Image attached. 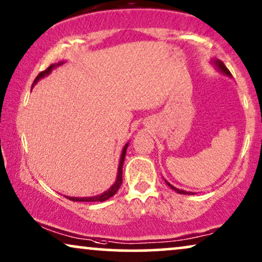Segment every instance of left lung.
Returning <instances> with one entry per match:
<instances>
[{
    "label": "left lung",
    "mask_w": 262,
    "mask_h": 262,
    "mask_svg": "<svg viewBox=\"0 0 262 262\" xmlns=\"http://www.w3.org/2000/svg\"><path fill=\"white\" fill-rule=\"evenodd\" d=\"M212 63H213L214 67L217 68V69H218V72H221L222 74H224V75H228V76H231V73L229 72V69L225 67V64L223 63V62H222L221 60H212ZM165 182H166L167 186H169L170 188H171V189H173V190L176 191V193H179V194H195V193H193V191H186V190L179 189V188L173 187L172 184H170L169 182H167L166 180H165Z\"/></svg>",
    "instance_id": "left-lung-1"
}]
</instances>
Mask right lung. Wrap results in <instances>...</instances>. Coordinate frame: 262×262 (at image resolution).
Masks as SVG:
<instances>
[{
	"label": "right lung",
	"mask_w": 262,
	"mask_h": 262,
	"mask_svg": "<svg viewBox=\"0 0 262 262\" xmlns=\"http://www.w3.org/2000/svg\"><path fill=\"white\" fill-rule=\"evenodd\" d=\"M64 62L61 61L58 62V63H54L51 64L50 67H48V69H45L44 72L39 73V74L37 75V78L34 79L33 81V85H36V83L39 81L40 79H43L44 76H47L50 74V73L52 72V69H55L56 67H58V66L63 64ZM32 85V86H33ZM128 145L129 142H127V144L124 145L123 149H122V153H121V158H120V164H118V170H117V176H116V181H115V183L111 186L109 189H107L106 191H104V193L99 194V195H96V196H87V198H75V196H66L67 199H69V200L72 201H82V202H98V201H105L107 200V199H110L111 196H114L115 194L117 193V190L120 189L121 184H122V167H123V162H124V158H125V152H127V148H128Z\"/></svg>",
	"instance_id": "add662e5"
}]
</instances>
